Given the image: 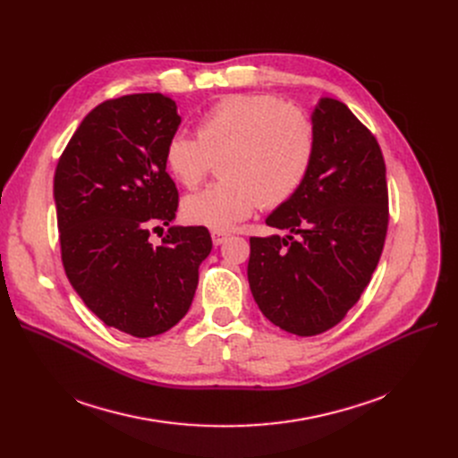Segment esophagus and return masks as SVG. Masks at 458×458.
Here are the masks:
<instances>
[{
	"mask_svg": "<svg viewBox=\"0 0 458 458\" xmlns=\"http://www.w3.org/2000/svg\"><path fill=\"white\" fill-rule=\"evenodd\" d=\"M228 237H230V233L225 232V230H213V232H211V239H213V245H215V247L223 245Z\"/></svg>",
	"mask_w": 458,
	"mask_h": 458,
	"instance_id": "34e87169",
	"label": "esophagus"
}]
</instances>
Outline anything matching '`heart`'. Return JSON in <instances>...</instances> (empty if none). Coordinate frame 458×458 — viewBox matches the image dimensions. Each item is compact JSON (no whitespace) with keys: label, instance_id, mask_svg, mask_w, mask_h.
Wrapping results in <instances>:
<instances>
[{"label":"heart","instance_id":"b5f03b06","mask_svg":"<svg viewBox=\"0 0 458 458\" xmlns=\"http://www.w3.org/2000/svg\"><path fill=\"white\" fill-rule=\"evenodd\" d=\"M216 183L183 199L185 219L226 230L258 208L290 200L304 182L314 156V128L297 107L275 96L233 94L199 116V139L176 131L165 144V166L187 189L219 157Z\"/></svg>","mask_w":458,"mask_h":458}]
</instances>
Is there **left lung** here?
<instances>
[{
    "mask_svg": "<svg viewBox=\"0 0 458 458\" xmlns=\"http://www.w3.org/2000/svg\"><path fill=\"white\" fill-rule=\"evenodd\" d=\"M314 156L295 195L266 219L284 237H250L249 284L273 325L316 335L360 299L388 228L386 166L351 109L319 98L311 111Z\"/></svg>",
    "mask_w": 458,
    "mask_h": 458,
    "instance_id": "left-lung-1",
    "label": "left lung"
}]
</instances>
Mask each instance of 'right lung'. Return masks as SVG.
<instances>
[{"mask_svg": "<svg viewBox=\"0 0 458 458\" xmlns=\"http://www.w3.org/2000/svg\"><path fill=\"white\" fill-rule=\"evenodd\" d=\"M178 106L159 92L94 107L57 163L54 200L66 276L92 314L135 338L173 328L195 297L211 252L204 226H172L159 246L149 230L176 219L178 189L165 144Z\"/></svg>", "mask_w": 458, "mask_h": 458, "instance_id": "add662e5", "label": "right lung"}]
</instances>
